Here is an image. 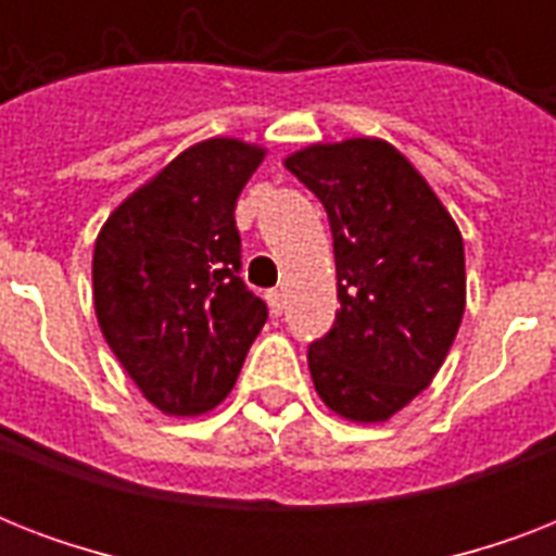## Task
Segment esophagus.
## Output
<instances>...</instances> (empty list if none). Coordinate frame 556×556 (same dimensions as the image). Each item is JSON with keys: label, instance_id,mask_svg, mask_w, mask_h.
I'll return each mask as SVG.
<instances>
[{"label": "esophagus", "instance_id": "obj_1", "mask_svg": "<svg viewBox=\"0 0 556 556\" xmlns=\"http://www.w3.org/2000/svg\"><path fill=\"white\" fill-rule=\"evenodd\" d=\"M265 300H268L270 312L282 314V308H286V296H282V291H279V288H270L268 294H265Z\"/></svg>", "mask_w": 556, "mask_h": 556}]
</instances>
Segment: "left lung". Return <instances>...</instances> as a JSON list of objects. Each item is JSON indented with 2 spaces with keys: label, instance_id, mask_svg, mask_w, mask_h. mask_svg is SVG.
<instances>
[{
  "label": "left lung",
  "instance_id": "left-lung-1",
  "mask_svg": "<svg viewBox=\"0 0 556 556\" xmlns=\"http://www.w3.org/2000/svg\"><path fill=\"white\" fill-rule=\"evenodd\" d=\"M286 167L329 213L340 312L308 346L323 404L387 421L430 387L465 314V242L421 173L380 138L312 143Z\"/></svg>",
  "mask_w": 556,
  "mask_h": 556
}]
</instances>
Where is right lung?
Here are the masks:
<instances>
[{
    "label": "right lung",
    "mask_w": 556,
    "mask_h": 556,
    "mask_svg": "<svg viewBox=\"0 0 556 556\" xmlns=\"http://www.w3.org/2000/svg\"><path fill=\"white\" fill-rule=\"evenodd\" d=\"M262 159V147L236 138L195 143L100 227L91 260L100 331L161 413L222 404L268 320L239 277L233 218Z\"/></svg>",
    "instance_id": "1"
}]
</instances>
